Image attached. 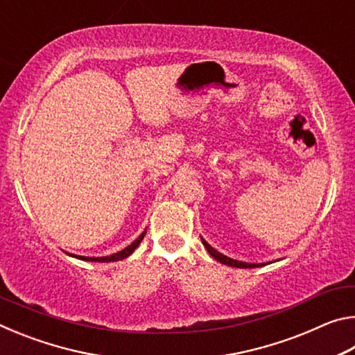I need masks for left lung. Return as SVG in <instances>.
<instances>
[{"label":"left lung","mask_w":355,"mask_h":355,"mask_svg":"<svg viewBox=\"0 0 355 355\" xmlns=\"http://www.w3.org/2000/svg\"><path fill=\"white\" fill-rule=\"evenodd\" d=\"M202 243H203V245H205L207 248V250L209 252V255H211L214 260H218V261H220L222 264H227V266H233V268H257V266H261V263H243V261H238V260H233V258H228V257H225V255H222V254H219L218 250H214L211 245H209L205 239H202Z\"/></svg>","instance_id":"left-lung-1"}]
</instances>
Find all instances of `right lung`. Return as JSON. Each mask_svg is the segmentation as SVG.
<instances>
[{"label":"right lung","instance_id":"obj_1","mask_svg":"<svg viewBox=\"0 0 355 355\" xmlns=\"http://www.w3.org/2000/svg\"><path fill=\"white\" fill-rule=\"evenodd\" d=\"M144 236H146V232L141 233L139 238H137L136 241L131 243V244L128 245V248H125L123 250H120V252H117V254L110 255V257H97V258H95V257H80V255H71V257H76V258H80V260H86V261H98V263L119 261V260H123V258H127V257H130L131 254H133L135 249L137 248V245H139V243H141L142 239H144Z\"/></svg>","mask_w":355,"mask_h":355}]
</instances>
